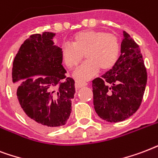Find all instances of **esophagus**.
I'll return each instance as SVG.
<instances>
[{"mask_svg":"<svg viewBox=\"0 0 158 158\" xmlns=\"http://www.w3.org/2000/svg\"><path fill=\"white\" fill-rule=\"evenodd\" d=\"M87 85V83H83V82H76L75 86L76 88H81L84 87V86H86Z\"/></svg>","mask_w":158,"mask_h":158,"instance_id":"34e87169","label":"esophagus"}]
</instances>
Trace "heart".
I'll use <instances>...</instances> for the list:
<instances>
[{"mask_svg":"<svg viewBox=\"0 0 158 158\" xmlns=\"http://www.w3.org/2000/svg\"><path fill=\"white\" fill-rule=\"evenodd\" d=\"M73 44H63L61 57L66 67L73 69L85 57V62L76 69L73 77L86 81L101 71H108L115 65L120 45L118 37L102 30L86 29L73 35Z\"/></svg>","mask_w":158,"mask_h":158,"instance_id":"b5f03b06","label":"heart"}]
</instances>
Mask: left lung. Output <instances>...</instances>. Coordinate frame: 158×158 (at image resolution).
Returning <instances> with one entry per match:
<instances>
[{"label": "left lung", "instance_id": "8db88e82", "mask_svg": "<svg viewBox=\"0 0 158 158\" xmlns=\"http://www.w3.org/2000/svg\"><path fill=\"white\" fill-rule=\"evenodd\" d=\"M120 52L112 69L92 81L95 110L111 123L125 120L138 110L148 79L139 46L125 31Z\"/></svg>", "mask_w": 158, "mask_h": 158}]
</instances>
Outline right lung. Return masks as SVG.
<instances>
[{
  "label": "right lung",
  "instance_id": "obj_1",
  "mask_svg": "<svg viewBox=\"0 0 158 158\" xmlns=\"http://www.w3.org/2000/svg\"><path fill=\"white\" fill-rule=\"evenodd\" d=\"M55 33L29 36L19 48L12 68L14 91L22 114L32 125L51 130L64 125L72 112L75 81L66 77Z\"/></svg>",
  "mask_w": 158,
  "mask_h": 158
}]
</instances>
